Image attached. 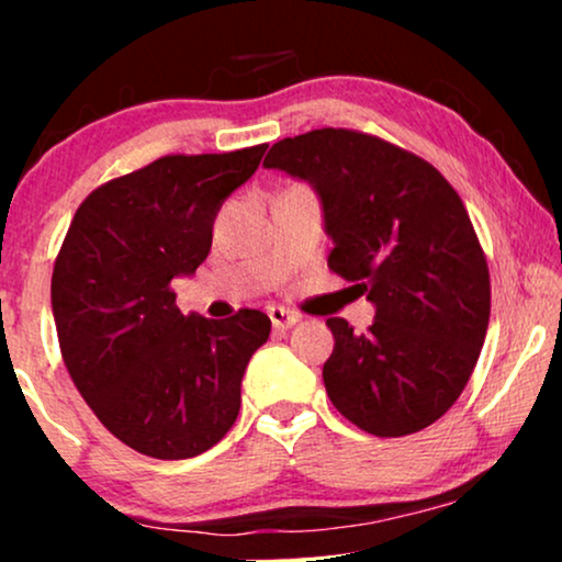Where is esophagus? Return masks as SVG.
I'll return each mask as SVG.
<instances>
[{"label": "esophagus", "instance_id": "obj_1", "mask_svg": "<svg viewBox=\"0 0 562 562\" xmlns=\"http://www.w3.org/2000/svg\"><path fill=\"white\" fill-rule=\"evenodd\" d=\"M268 317H271L276 329H289L299 322V314L286 310V306H268Z\"/></svg>", "mask_w": 562, "mask_h": 562}]
</instances>
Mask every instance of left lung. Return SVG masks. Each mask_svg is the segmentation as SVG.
<instances>
[{
  "label": "left lung",
  "instance_id": "1",
  "mask_svg": "<svg viewBox=\"0 0 562 562\" xmlns=\"http://www.w3.org/2000/svg\"><path fill=\"white\" fill-rule=\"evenodd\" d=\"M263 166L314 189L329 268L375 306L368 333L327 319L329 402L375 437L429 427L463 394L491 314L486 256L456 189L414 153L335 127L283 137Z\"/></svg>",
  "mask_w": 562,
  "mask_h": 562
}]
</instances>
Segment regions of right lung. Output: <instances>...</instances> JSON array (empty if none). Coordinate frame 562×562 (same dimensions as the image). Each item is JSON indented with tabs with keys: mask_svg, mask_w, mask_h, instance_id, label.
<instances>
[{
	"mask_svg": "<svg viewBox=\"0 0 562 562\" xmlns=\"http://www.w3.org/2000/svg\"><path fill=\"white\" fill-rule=\"evenodd\" d=\"M268 145L166 156L83 199L53 266L64 363L110 432L143 456H202L235 425L243 373L271 319L181 314L171 281L194 276L220 206Z\"/></svg>",
	"mask_w": 562,
	"mask_h": 562,
	"instance_id": "1",
	"label": "right lung"
}]
</instances>
